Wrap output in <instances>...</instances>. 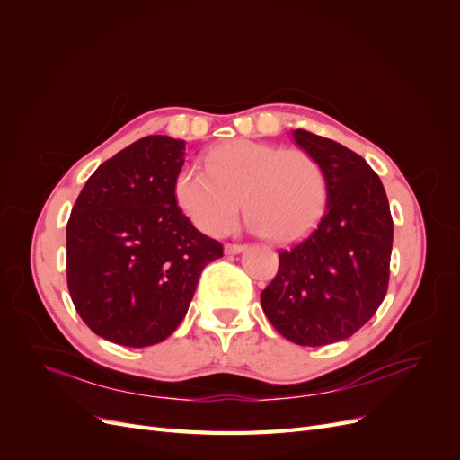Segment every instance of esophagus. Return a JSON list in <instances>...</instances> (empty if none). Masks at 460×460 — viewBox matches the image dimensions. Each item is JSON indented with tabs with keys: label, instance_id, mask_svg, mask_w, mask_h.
<instances>
[{
	"label": "esophagus",
	"instance_id": "34e87169",
	"mask_svg": "<svg viewBox=\"0 0 460 460\" xmlns=\"http://www.w3.org/2000/svg\"><path fill=\"white\" fill-rule=\"evenodd\" d=\"M242 252H245V245H242V243H226L225 245V253H228V255H238Z\"/></svg>",
	"mask_w": 460,
	"mask_h": 460
}]
</instances>
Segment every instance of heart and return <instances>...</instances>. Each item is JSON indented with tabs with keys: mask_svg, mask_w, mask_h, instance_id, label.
Masks as SVG:
<instances>
[{
	"mask_svg": "<svg viewBox=\"0 0 460 460\" xmlns=\"http://www.w3.org/2000/svg\"><path fill=\"white\" fill-rule=\"evenodd\" d=\"M205 169H184L174 180L180 211L205 234H225L240 213V199L249 230L276 243L303 238L324 215L328 180L303 149L234 140L208 151Z\"/></svg>",
	"mask_w": 460,
	"mask_h": 460,
	"instance_id": "obj_1",
	"label": "heart"
}]
</instances>
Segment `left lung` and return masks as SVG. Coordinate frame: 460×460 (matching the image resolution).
I'll use <instances>...</instances> for the list:
<instances>
[{
	"mask_svg": "<svg viewBox=\"0 0 460 460\" xmlns=\"http://www.w3.org/2000/svg\"><path fill=\"white\" fill-rule=\"evenodd\" d=\"M291 136L324 169L328 203L309 238L278 252V274L261 291V305L286 340L316 347L351 338L378 311L394 220L382 180L363 157L307 130Z\"/></svg>",
	"mask_w": 460,
	"mask_h": 460,
	"instance_id": "1",
	"label": "left lung"
}]
</instances>
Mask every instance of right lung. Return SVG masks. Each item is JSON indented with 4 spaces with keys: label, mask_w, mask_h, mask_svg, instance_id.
I'll list each match as a JSON object with an SVG mask.
<instances>
[{
    "label": "right lung",
    "mask_w": 460,
    "mask_h": 460,
    "mask_svg": "<svg viewBox=\"0 0 460 460\" xmlns=\"http://www.w3.org/2000/svg\"><path fill=\"white\" fill-rule=\"evenodd\" d=\"M186 142L146 136L88 178L66 225V284L88 328L147 347L182 323L201 270L222 257L180 211L174 180Z\"/></svg>",
    "instance_id": "add662e5"
}]
</instances>
